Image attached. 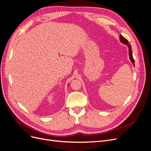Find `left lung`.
Segmentation results:
<instances>
[{
  "mask_svg": "<svg viewBox=\"0 0 151 151\" xmlns=\"http://www.w3.org/2000/svg\"><path fill=\"white\" fill-rule=\"evenodd\" d=\"M120 40L122 43H123V44H125L127 45L128 47H129V57H130V59L131 62L134 63V58H133V55H132V47H131V45L129 43V41H128L126 38H125L122 35H120Z\"/></svg>",
  "mask_w": 151,
  "mask_h": 151,
  "instance_id": "1",
  "label": "left lung"
}]
</instances>
